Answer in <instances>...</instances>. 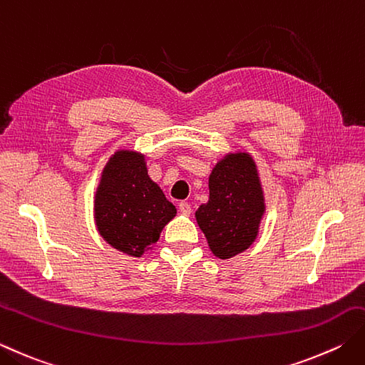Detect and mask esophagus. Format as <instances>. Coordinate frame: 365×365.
<instances>
[{
    "mask_svg": "<svg viewBox=\"0 0 365 365\" xmlns=\"http://www.w3.org/2000/svg\"><path fill=\"white\" fill-rule=\"evenodd\" d=\"M178 210H180V213H183V215H190V213H191V205L188 202L182 201L180 204H178Z\"/></svg>",
    "mask_w": 365,
    "mask_h": 365,
    "instance_id": "1",
    "label": "esophagus"
}]
</instances>
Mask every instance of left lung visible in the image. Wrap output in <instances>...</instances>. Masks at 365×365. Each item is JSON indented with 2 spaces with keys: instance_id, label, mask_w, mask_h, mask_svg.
<instances>
[{
  "instance_id": "left-lung-1",
  "label": "left lung",
  "mask_w": 365,
  "mask_h": 365,
  "mask_svg": "<svg viewBox=\"0 0 365 365\" xmlns=\"http://www.w3.org/2000/svg\"><path fill=\"white\" fill-rule=\"evenodd\" d=\"M209 202L196 212L213 255L230 259L253 244L264 213L256 166L247 153L227 155L209 178Z\"/></svg>"
}]
</instances>
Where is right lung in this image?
<instances>
[{
    "label": "right lung",
    "instance_id": "1",
    "mask_svg": "<svg viewBox=\"0 0 365 365\" xmlns=\"http://www.w3.org/2000/svg\"><path fill=\"white\" fill-rule=\"evenodd\" d=\"M175 213L174 204L147 175L144 156L121 150L106 164L96 191L95 218L107 244L142 256Z\"/></svg>",
    "mask_w": 365,
    "mask_h": 365
}]
</instances>
